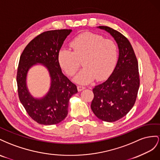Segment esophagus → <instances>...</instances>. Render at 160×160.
Listing matches in <instances>:
<instances>
[{
	"mask_svg": "<svg viewBox=\"0 0 160 160\" xmlns=\"http://www.w3.org/2000/svg\"><path fill=\"white\" fill-rule=\"evenodd\" d=\"M77 88H78V90L79 92H80V91H82V90H84L86 88L84 87V86H78Z\"/></svg>",
	"mask_w": 160,
	"mask_h": 160,
	"instance_id": "obj_1",
	"label": "esophagus"
}]
</instances>
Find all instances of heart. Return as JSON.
I'll return each instance as SVG.
<instances>
[{
  "label": "heart",
  "instance_id": "obj_1",
  "mask_svg": "<svg viewBox=\"0 0 160 160\" xmlns=\"http://www.w3.org/2000/svg\"><path fill=\"white\" fill-rule=\"evenodd\" d=\"M73 51L62 49L58 53V63L66 74L74 76L83 60V66L74 80L80 84L107 79L115 68L118 59V49L112 40L102 36L85 32L78 35L70 43Z\"/></svg>",
  "mask_w": 160,
  "mask_h": 160
}]
</instances>
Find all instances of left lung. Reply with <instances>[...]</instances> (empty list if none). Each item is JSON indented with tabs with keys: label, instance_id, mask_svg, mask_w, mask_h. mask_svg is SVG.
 <instances>
[{
	"label": "left lung",
	"instance_id": "left-lung-1",
	"mask_svg": "<svg viewBox=\"0 0 160 160\" xmlns=\"http://www.w3.org/2000/svg\"><path fill=\"white\" fill-rule=\"evenodd\" d=\"M98 28L110 33L118 48V58L111 75L96 86L91 108L99 119L114 122L125 117L133 108L139 88L138 62L129 41L119 32L107 26Z\"/></svg>",
	"mask_w": 160,
	"mask_h": 160
}]
</instances>
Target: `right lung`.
Here are the masks:
<instances>
[{"instance_id":"1","label":"right lung","mask_w":160,"mask_h":160,"mask_svg":"<svg viewBox=\"0 0 160 160\" xmlns=\"http://www.w3.org/2000/svg\"><path fill=\"white\" fill-rule=\"evenodd\" d=\"M72 29L43 32L27 45L20 57L17 82L19 100L31 118L39 124L51 125L62 121L68 115L72 95L78 92L76 86L63 74L58 63V53ZM39 63L47 68L51 84L47 94L35 98L26 86L28 72Z\"/></svg>"}]
</instances>
